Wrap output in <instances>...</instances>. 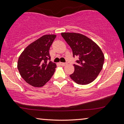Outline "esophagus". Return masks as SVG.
<instances>
[{"mask_svg":"<svg viewBox=\"0 0 124 124\" xmlns=\"http://www.w3.org/2000/svg\"><path fill=\"white\" fill-rule=\"evenodd\" d=\"M60 65H61L62 66H65L67 64V63H62V62H60Z\"/></svg>","mask_w":124,"mask_h":124,"instance_id":"1","label":"esophagus"}]
</instances>
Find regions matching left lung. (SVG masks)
Returning a JSON list of instances; mask_svg holds the SVG:
<instances>
[{"instance_id": "obj_1", "label": "left lung", "mask_w": 124, "mask_h": 124, "mask_svg": "<svg viewBox=\"0 0 124 124\" xmlns=\"http://www.w3.org/2000/svg\"><path fill=\"white\" fill-rule=\"evenodd\" d=\"M62 37L70 45L73 57L79 58L74 64V72L70 78L79 85L92 83L103 68L104 56L97 44L85 35L76 33H62Z\"/></svg>"}]
</instances>
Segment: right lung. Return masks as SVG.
<instances>
[{"instance_id": "obj_1", "label": "right lung", "mask_w": 124, "mask_h": 124, "mask_svg": "<svg viewBox=\"0 0 124 124\" xmlns=\"http://www.w3.org/2000/svg\"><path fill=\"white\" fill-rule=\"evenodd\" d=\"M56 35H44L29 44L20 54L17 68L28 84L42 87L54 75L56 64L50 61V47Z\"/></svg>"}]
</instances>
